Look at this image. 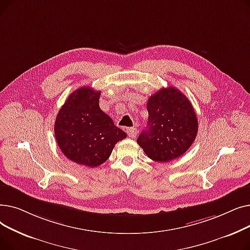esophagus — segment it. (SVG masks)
Returning a JSON list of instances; mask_svg holds the SVG:
<instances>
[{"instance_id":"obj_1","label":"esophagus","mask_w":250,"mask_h":250,"mask_svg":"<svg viewBox=\"0 0 250 250\" xmlns=\"http://www.w3.org/2000/svg\"><path fill=\"white\" fill-rule=\"evenodd\" d=\"M126 133H127V135H128V137L129 138H136V136H137V127H135V126H133V127H128L127 129H126Z\"/></svg>"}]
</instances>
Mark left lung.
I'll list each match as a JSON object with an SVG mask.
<instances>
[{
	"instance_id": "left-lung-1",
	"label": "left lung",
	"mask_w": 250,
	"mask_h": 250,
	"mask_svg": "<svg viewBox=\"0 0 250 250\" xmlns=\"http://www.w3.org/2000/svg\"><path fill=\"white\" fill-rule=\"evenodd\" d=\"M148 126L137 142L150 159L169 162L185 154L198 135L190 101L175 87L162 88L147 102Z\"/></svg>"
}]
</instances>
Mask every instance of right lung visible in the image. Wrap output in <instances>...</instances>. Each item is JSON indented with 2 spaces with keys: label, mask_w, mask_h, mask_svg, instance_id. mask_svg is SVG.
I'll return each instance as SVG.
<instances>
[{
  "label": "right lung",
  "mask_w": 250,
  "mask_h": 250,
  "mask_svg": "<svg viewBox=\"0 0 250 250\" xmlns=\"http://www.w3.org/2000/svg\"><path fill=\"white\" fill-rule=\"evenodd\" d=\"M99 98L100 91L88 86L75 90L55 123L56 140L63 155L91 168L106 161L115 144L126 138L111 117L100 109Z\"/></svg>",
  "instance_id": "1"
}]
</instances>
